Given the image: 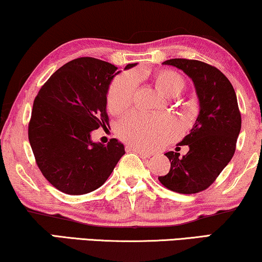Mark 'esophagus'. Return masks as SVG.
<instances>
[{"instance_id": "esophagus-1", "label": "esophagus", "mask_w": 262, "mask_h": 262, "mask_svg": "<svg viewBox=\"0 0 262 262\" xmlns=\"http://www.w3.org/2000/svg\"><path fill=\"white\" fill-rule=\"evenodd\" d=\"M128 151H134V152H136V154H138L139 156H142V157H149L151 156V154L150 152H145V151H143V150H141V149H138V148H136V146H132V145H130V146H127L126 148Z\"/></svg>"}]
</instances>
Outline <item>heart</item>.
<instances>
[{
    "mask_svg": "<svg viewBox=\"0 0 262 262\" xmlns=\"http://www.w3.org/2000/svg\"><path fill=\"white\" fill-rule=\"evenodd\" d=\"M160 93L168 98L178 96L187 85L186 78L175 70L161 69L150 74ZM137 87L135 74L118 75L111 82L107 92V108L119 114L132 105ZM180 127L170 117H154L143 113H131L118 124L117 134L124 142L142 150H155L177 138Z\"/></svg>",
    "mask_w": 262,
    "mask_h": 262,
    "instance_id": "heart-1",
    "label": "heart"
}]
</instances>
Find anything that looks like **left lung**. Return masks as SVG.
<instances>
[{"label":"left lung","instance_id":"left-lung-1","mask_svg":"<svg viewBox=\"0 0 262 262\" xmlns=\"http://www.w3.org/2000/svg\"><path fill=\"white\" fill-rule=\"evenodd\" d=\"M162 64L177 67L192 78L200 112L191 132L180 143L188 145V152L185 156L167 152L170 169L159 180L170 191L193 194L209 188L234 156L242 121L237 98L230 81L216 67L185 58Z\"/></svg>","mask_w":262,"mask_h":262}]
</instances>
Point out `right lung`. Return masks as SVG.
<instances>
[{"label": "right lung", "instance_id": "1", "mask_svg": "<svg viewBox=\"0 0 262 262\" xmlns=\"http://www.w3.org/2000/svg\"><path fill=\"white\" fill-rule=\"evenodd\" d=\"M117 69L80 57L60 67L35 96L28 139L41 174L60 192L80 195L99 188L125 154L116 138L107 145L91 139L92 131L108 125L106 95Z\"/></svg>", "mask_w": 262, "mask_h": 262}]
</instances>
